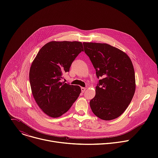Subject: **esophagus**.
<instances>
[{
    "label": "esophagus",
    "mask_w": 158,
    "mask_h": 158,
    "mask_svg": "<svg viewBox=\"0 0 158 158\" xmlns=\"http://www.w3.org/2000/svg\"><path fill=\"white\" fill-rule=\"evenodd\" d=\"M85 89H86V88H85V87H81V91H82V93H84V91H85Z\"/></svg>",
    "instance_id": "obj_1"
}]
</instances>
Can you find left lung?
<instances>
[{"label": "left lung", "instance_id": "left-lung-1", "mask_svg": "<svg viewBox=\"0 0 158 158\" xmlns=\"http://www.w3.org/2000/svg\"><path fill=\"white\" fill-rule=\"evenodd\" d=\"M83 45L97 77L101 79L96 96L90 101L91 110L102 120L116 119L128 107L136 89L132 61L126 53L109 44L83 42Z\"/></svg>", "mask_w": 158, "mask_h": 158}]
</instances>
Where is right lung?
<instances>
[{
  "instance_id": "1",
  "label": "right lung",
  "mask_w": 158,
  "mask_h": 158,
  "mask_svg": "<svg viewBox=\"0 0 158 158\" xmlns=\"http://www.w3.org/2000/svg\"><path fill=\"white\" fill-rule=\"evenodd\" d=\"M82 51L81 42L51 41L44 45L34 59L29 71L32 93L39 107L48 116H61L78 98L81 87L61 80Z\"/></svg>"
}]
</instances>
